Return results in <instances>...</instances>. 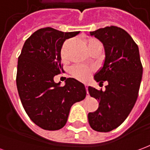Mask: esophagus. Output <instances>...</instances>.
Here are the masks:
<instances>
[{
    "mask_svg": "<svg viewBox=\"0 0 150 150\" xmlns=\"http://www.w3.org/2000/svg\"><path fill=\"white\" fill-rule=\"evenodd\" d=\"M85 88H86V90H87V95H88V96H89V93H88V85L85 84Z\"/></svg>",
    "mask_w": 150,
    "mask_h": 150,
    "instance_id": "1",
    "label": "esophagus"
}]
</instances>
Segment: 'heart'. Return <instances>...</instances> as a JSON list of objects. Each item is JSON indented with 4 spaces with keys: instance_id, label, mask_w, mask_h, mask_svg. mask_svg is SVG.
<instances>
[{
    "instance_id": "b5f03b06",
    "label": "heart",
    "mask_w": 150,
    "mask_h": 150,
    "mask_svg": "<svg viewBox=\"0 0 150 150\" xmlns=\"http://www.w3.org/2000/svg\"><path fill=\"white\" fill-rule=\"evenodd\" d=\"M66 44H64V46H62V57L64 59L66 57V52H65V47ZM86 46L88 50L91 49L93 47H100L102 48V45L101 43L98 41V40L95 39V38H89L88 40L86 41ZM92 70L88 67H86L84 66H75L71 69V74L72 76H74L75 78H76L79 80L81 81H85L87 80L90 75H91Z\"/></svg>"
}]
</instances>
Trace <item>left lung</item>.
<instances>
[{"label": "left lung", "instance_id": "left-lung-1", "mask_svg": "<svg viewBox=\"0 0 150 150\" xmlns=\"http://www.w3.org/2000/svg\"><path fill=\"white\" fill-rule=\"evenodd\" d=\"M103 43L105 52L103 67L94 75L100 84L108 82L105 91L88 87L91 97L99 100V108L88 115V122L98 132H110L128 117L135 104L142 79L137 45L125 30L107 26L90 32Z\"/></svg>", "mask_w": 150, "mask_h": 150}]
</instances>
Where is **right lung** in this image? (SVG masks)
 Returning a JSON list of instances; mask_svg holds the SVG:
<instances>
[{
    "instance_id": "obj_1",
    "label": "right lung",
    "mask_w": 150,
    "mask_h": 150,
    "mask_svg": "<svg viewBox=\"0 0 150 150\" xmlns=\"http://www.w3.org/2000/svg\"><path fill=\"white\" fill-rule=\"evenodd\" d=\"M79 34L40 29L25 42L18 58L16 82L21 104L31 120L43 129H62L72 105L87 94L84 85L75 79H67L63 87L54 81L62 70V44Z\"/></svg>"
}]
</instances>
